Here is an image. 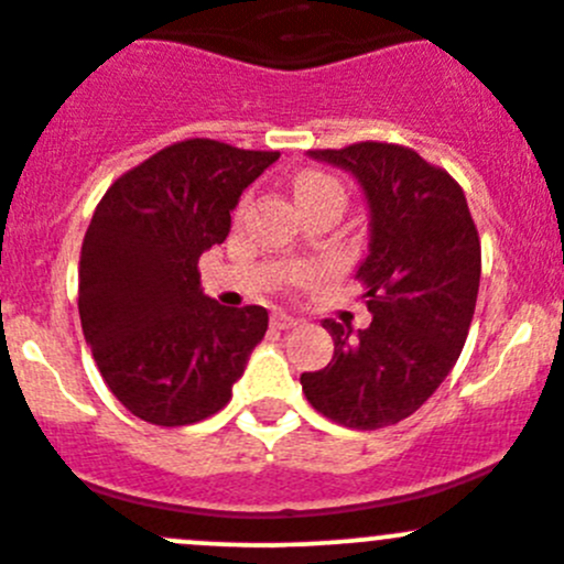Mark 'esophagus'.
I'll list each match as a JSON object with an SVG mask.
<instances>
[{
	"label": "esophagus",
	"mask_w": 564,
	"mask_h": 564,
	"mask_svg": "<svg viewBox=\"0 0 564 564\" xmlns=\"http://www.w3.org/2000/svg\"><path fill=\"white\" fill-rule=\"evenodd\" d=\"M297 322V316L286 314V311H275V314H272V327H278V330H289V327H294Z\"/></svg>",
	"instance_id": "esophagus-1"
}]
</instances>
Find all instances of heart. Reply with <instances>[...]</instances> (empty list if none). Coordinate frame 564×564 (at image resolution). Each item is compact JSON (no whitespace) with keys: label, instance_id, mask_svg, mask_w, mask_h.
I'll list each match as a JSON object with an SVG mask.
<instances>
[{"label":"heart","instance_id":"1","mask_svg":"<svg viewBox=\"0 0 564 564\" xmlns=\"http://www.w3.org/2000/svg\"><path fill=\"white\" fill-rule=\"evenodd\" d=\"M322 193L341 195V187H338L336 178L325 176V173H303V176L294 178V195H297V200L314 198V195Z\"/></svg>","mask_w":564,"mask_h":564}]
</instances>
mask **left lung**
Returning <instances> with one entry per match:
<instances>
[{"instance_id":"left-lung-1","label":"left lung","mask_w":564,"mask_h":564,"mask_svg":"<svg viewBox=\"0 0 564 564\" xmlns=\"http://www.w3.org/2000/svg\"><path fill=\"white\" fill-rule=\"evenodd\" d=\"M308 156L352 173L366 198L369 253L355 278L371 325L322 322L333 360L300 382L336 424L380 430L415 413L460 358L482 272L479 234L460 184L415 151L355 143Z\"/></svg>"}]
</instances>
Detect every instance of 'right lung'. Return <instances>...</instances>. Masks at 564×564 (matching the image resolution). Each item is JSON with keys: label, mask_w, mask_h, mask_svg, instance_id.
Masks as SVG:
<instances>
[{"label": "right lung", "mask_w": 564, "mask_h": 564, "mask_svg": "<svg viewBox=\"0 0 564 564\" xmlns=\"http://www.w3.org/2000/svg\"><path fill=\"white\" fill-rule=\"evenodd\" d=\"M184 140L123 173L79 256V319L109 391L137 419L184 427L226 408L267 333V308H226L198 259L226 242L239 195L278 160Z\"/></svg>", "instance_id": "add662e5"}]
</instances>
